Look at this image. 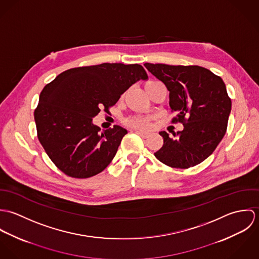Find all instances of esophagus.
<instances>
[{
	"label": "esophagus",
	"instance_id": "1",
	"mask_svg": "<svg viewBox=\"0 0 259 259\" xmlns=\"http://www.w3.org/2000/svg\"><path fill=\"white\" fill-rule=\"evenodd\" d=\"M135 133H137L138 135H140L142 138H144V139H147L148 138V133H146V132H142V131H139V130H135Z\"/></svg>",
	"mask_w": 259,
	"mask_h": 259
}]
</instances>
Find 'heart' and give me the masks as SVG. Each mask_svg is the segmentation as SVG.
Wrapping results in <instances>:
<instances>
[{
  "label": "heart",
  "instance_id": "obj_1",
  "mask_svg": "<svg viewBox=\"0 0 259 259\" xmlns=\"http://www.w3.org/2000/svg\"><path fill=\"white\" fill-rule=\"evenodd\" d=\"M154 82V80H149L146 84ZM123 123L126 126L134 127V128H147L149 124V119L146 116H130L123 120Z\"/></svg>",
  "mask_w": 259,
  "mask_h": 259
}]
</instances>
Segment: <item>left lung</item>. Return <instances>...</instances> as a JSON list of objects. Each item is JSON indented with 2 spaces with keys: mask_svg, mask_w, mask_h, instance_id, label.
I'll use <instances>...</instances> for the list:
<instances>
[{
  "mask_svg": "<svg viewBox=\"0 0 259 259\" xmlns=\"http://www.w3.org/2000/svg\"><path fill=\"white\" fill-rule=\"evenodd\" d=\"M145 67L169 92V107L178 112L171 122L184 124L178 139L166 132L159 133L163 146L154 152L155 157L175 168L202 162L222 142L231 111V100L222 77L199 66L146 63Z\"/></svg>",
  "mask_w": 259,
  "mask_h": 259,
  "instance_id": "1",
  "label": "left lung"
}]
</instances>
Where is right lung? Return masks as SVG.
I'll return each mask as SVG.
<instances>
[{"mask_svg":"<svg viewBox=\"0 0 259 259\" xmlns=\"http://www.w3.org/2000/svg\"><path fill=\"white\" fill-rule=\"evenodd\" d=\"M140 79H148L141 65L104 63L65 71L42 89L34 112L37 139L60 170L88 179L111 163L127 131L113 125L102 132L93 117L101 109L109 112Z\"/></svg>","mask_w":259,"mask_h":259,"instance_id":"add662e5","label":"right lung"}]
</instances>
